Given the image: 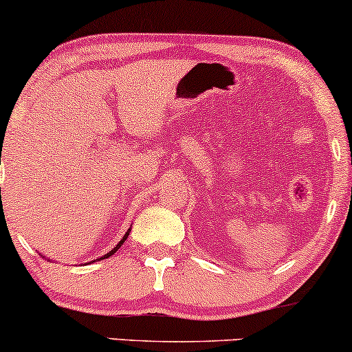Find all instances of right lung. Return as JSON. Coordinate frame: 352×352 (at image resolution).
<instances>
[{"label":"right lung","instance_id":"right-lung-1","mask_svg":"<svg viewBox=\"0 0 352 352\" xmlns=\"http://www.w3.org/2000/svg\"><path fill=\"white\" fill-rule=\"evenodd\" d=\"M127 235H129V232H127V233H125V236L122 238V240H120V241H119V245H117V246H116V248H114V250H112V252H109L107 254H104V258H109V256H111V254H114V253L117 252V250H119V248H120V245H122V243H124V241H125V238H127Z\"/></svg>","mask_w":352,"mask_h":352}]
</instances>
